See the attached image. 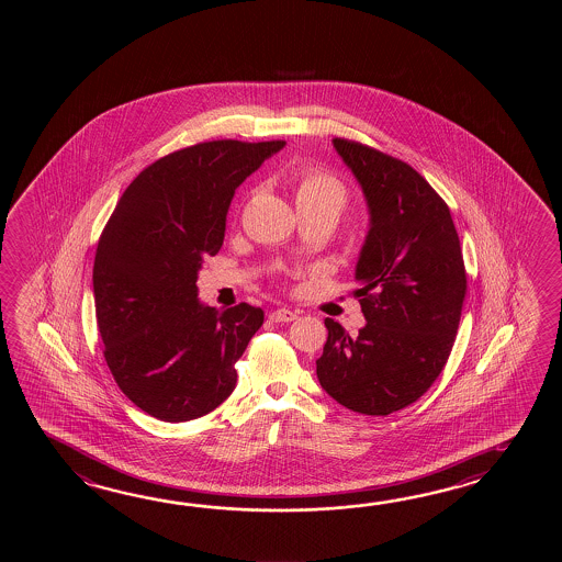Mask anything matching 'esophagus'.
Listing matches in <instances>:
<instances>
[{
  "instance_id": "obj_1",
  "label": "esophagus",
  "mask_w": 562,
  "mask_h": 562,
  "mask_svg": "<svg viewBox=\"0 0 562 562\" xmlns=\"http://www.w3.org/2000/svg\"><path fill=\"white\" fill-rule=\"evenodd\" d=\"M271 319L277 323H291L297 319V311L276 310L271 311Z\"/></svg>"
}]
</instances>
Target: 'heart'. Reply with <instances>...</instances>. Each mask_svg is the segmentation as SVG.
<instances>
[{
	"instance_id": "obj_1",
	"label": "heart",
	"mask_w": 562,
	"mask_h": 562,
	"mask_svg": "<svg viewBox=\"0 0 562 562\" xmlns=\"http://www.w3.org/2000/svg\"><path fill=\"white\" fill-rule=\"evenodd\" d=\"M291 191L295 196L299 213H327L341 215L349 201L346 184L334 172L319 167H299L291 172Z\"/></svg>"
}]
</instances>
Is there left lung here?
<instances>
[{
  "mask_svg": "<svg viewBox=\"0 0 562 562\" xmlns=\"http://www.w3.org/2000/svg\"><path fill=\"white\" fill-rule=\"evenodd\" d=\"M370 206L356 281L366 327L351 339L325 319L317 378L337 404L387 416L414 404L442 373L467 297V269L448 204L404 160L334 138Z\"/></svg>",
  "mask_w": 562,
  "mask_h": 562,
  "instance_id": "8db88e82",
  "label": "left lung"
}]
</instances>
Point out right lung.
<instances>
[{"mask_svg":"<svg viewBox=\"0 0 562 562\" xmlns=\"http://www.w3.org/2000/svg\"><path fill=\"white\" fill-rule=\"evenodd\" d=\"M285 140H213L158 158L132 180L98 240L94 303L104 359L148 416L189 422L221 406L261 307L203 305L196 277L225 239L235 189Z\"/></svg>","mask_w":562,"mask_h":562,"instance_id":"add662e5","label":"right lung"}]
</instances>
